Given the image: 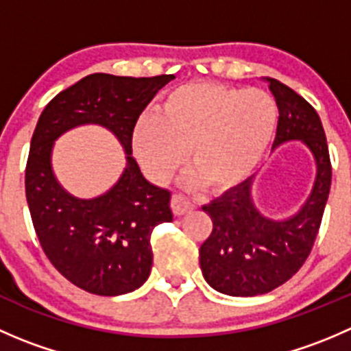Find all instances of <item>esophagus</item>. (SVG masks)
<instances>
[{"mask_svg":"<svg viewBox=\"0 0 351 351\" xmlns=\"http://www.w3.org/2000/svg\"><path fill=\"white\" fill-rule=\"evenodd\" d=\"M171 208H173V212H175V215H183V214H186V212L193 210V208H195V205H193L186 197L173 195Z\"/></svg>","mask_w":351,"mask_h":351,"instance_id":"obj_1","label":"esophagus"}]
</instances>
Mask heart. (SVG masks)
Wrapping results in <instances>:
<instances>
[{
    "mask_svg": "<svg viewBox=\"0 0 351 351\" xmlns=\"http://www.w3.org/2000/svg\"><path fill=\"white\" fill-rule=\"evenodd\" d=\"M277 125L278 107L267 91L200 81L169 91L158 117L136 123L132 149L156 182L168 180L189 151L190 183L226 192L260 165Z\"/></svg>",
    "mask_w": 351,
    "mask_h": 351,
    "instance_id": "1",
    "label": "heart"
}]
</instances>
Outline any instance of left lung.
Returning a JSON list of instances; mask_svg holds the SVG:
<instances>
[{
	"label": "left lung",
	"instance_id": "8db88e82",
	"mask_svg": "<svg viewBox=\"0 0 351 351\" xmlns=\"http://www.w3.org/2000/svg\"><path fill=\"white\" fill-rule=\"evenodd\" d=\"M270 83L278 107L274 149L300 141L316 161L311 195L290 217H265L251 198L254 175L224 195L204 205L212 232L200 246V268L207 284L232 297H253L285 284L299 271L313 250L331 186V161L317 112L292 88L274 77Z\"/></svg>",
	"mask_w": 351,
	"mask_h": 351
}]
</instances>
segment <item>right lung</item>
I'll return each mask as SVG.
<instances>
[{"label":"right lung","mask_w":351,"mask_h":351,"mask_svg":"<svg viewBox=\"0 0 351 351\" xmlns=\"http://www.w3.org/2000/svg\"><path fill=\"white\" fill-rule=\"evenodd\" d=\"M171 74L127 77L95 73L56 95L38 119L25 169V192L42 250L71 284L97 295L139 289L153 267L151 234L171 222V193L144 178L132 158V132ZM84 123L107 126L126 149V169L104 196L67 194L51 171L59 135Z\"/></svg>","instance_id":"1"}]
</instances>
